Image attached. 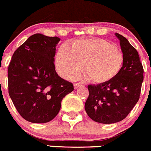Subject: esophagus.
Instances as JSON below:
<instances>
[{
	"instance_id": "obj_1",
	"label": "esophagus",
	"mask_w": 151,
	"mask_h": 151,
	"mask_svg": "<svg viewBox=\"0 0 151 151\" xmlns=\"http://www.w3.org/2000/svg\"><path fill=\"white\" fill-rule=\"evenodd\" d=\"M82 86V84L81 83H74V89H76V88H77L78 87L81 86Z\"/></svg>"
}]
</instances>
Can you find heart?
Listing matches in <instances>:
<instances>
[{"mask_svg": "<svg viewBox=\"0 0 151 151\" xmlns=\"http://www.w3.org/2000/svg\"><path fill=\"white\" fill-rule=\"evenodd\" d=\"M124 55L116 45L105 39L77 40L63 46L56 56L59 74L68 80L78 77L83 67L85 78L94 83L111 81L122 71Z\"/></svg>", "mask_w": 151, "mask_h": 151, "instance_id": "obj_1", "label": "heart"}]
</instances>
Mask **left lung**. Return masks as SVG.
<instances>
[{
  "label": "left lung",
  "instance_id": "obj_1",
  "mask_svg": "<svg viewBox=\"0 0 151 151\" xmlns=\"http://www.w3.org/2000/svg\"><path fill=\"white\" fill-rule=\"evenodd\" d=\"M124 55L122 71L105 83L88 85L85 109L91 119L101 124H113L124 119L140 96L143 82V66L139 53L129 41L115 33Z\"/></svg>",
  "mask_w": 151,
  "mask_h": 151
}]
</instances>
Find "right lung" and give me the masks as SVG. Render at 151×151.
Segmentation results:
<instances>
[{
  "instance_id": "add662e5",
  "label": "right lung",
  "mask_w": 151,
  "mask_h": 151,
  "mask_svg": "<svg viewBox=\"0 0 151 151\" xmlns=\"http://www.w3.org/2000/svg\"><path fill=\"white\" fill-rule=\"evenodd\" d=\"M56 36H29L12 55L8 68L9 95L21 116L32 123L53 120L62 100L74 90L55 70Z\"/></svg>"
}]
</instances>
